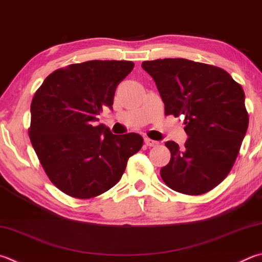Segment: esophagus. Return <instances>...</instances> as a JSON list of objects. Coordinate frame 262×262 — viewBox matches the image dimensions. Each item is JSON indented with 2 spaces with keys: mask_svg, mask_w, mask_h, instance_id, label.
Instances as JSON below:
<instances>
[{
  "mask_svg": "<svg viewBox=\"0 0 262 262\" xmlns=\"http://www.w3.org/2000/svg\"><path fill=\"white\" fill-rule=\"evenodd\" d=\"M144 142H145V144L147 145V146H156V145H158L159 143L157 141H154V140H151V139H144Z\"/></svg>",
  "mask_w": 262,
  "mask_h": 262,
  "instance_id": "34e87169",
  "label": "esophagus"
}]
</instances>
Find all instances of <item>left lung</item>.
Segmentation results:
<instances>
[{
	"label": "left lung",
	"instance_id": "8db88e82",
	"mask_svg": "<svg viewBox=\"0 0 262 262\" xmlns=\"http://www.w3.org/2000/svg\"><path fill=\"white\" fill-rule=\"evenodd\" d=\"M142 68L155 80L165 115L184 116L189 136L173 141L161 179L174 191L203 194L229 174L249 126L245 94L225 70L184 58L147 60Z\"/></svg>",
	"mask_w": 262,
	"mask_h": 262
}]
</instances>
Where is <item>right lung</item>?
Wrapping results in <instances>:
<instances>
[{
	"label": "right lung",
	"instance_id": "obj_1",
	"mask_svg": "<svg viewBox=\"0 0 262 262\" xmlns=\"http://www.w3.org/2000/svg\"><path fill=\"white\" fill-rule=\"evenodd\" d=\"M133 69L128 60L69 65L49 74L33 97L32 145L51 182L71 197L93 198L115 187L143 145L136 133L115 135L94 125Z\"/></svg>",
	"mask_w": 262,
	"mask_h": 262
}]
</instances>
